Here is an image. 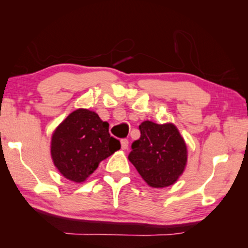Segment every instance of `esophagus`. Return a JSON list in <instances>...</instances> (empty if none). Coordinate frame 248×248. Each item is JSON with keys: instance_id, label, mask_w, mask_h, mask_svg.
I'll use <instances>...</instances> for the list:
<instances>
[{"instance_id": "obj_1", "label": "esophagus", "mask_w": 248, "mask_h": 248, "mask_svg": "<svg viewBox=\"0 0 248 248\" xmlns=\"http://www.w3.org/2000/svg\"><path fill=\"white\" fill-rule=\"evenodd\" d=\"M120 144H121V149H123V150L128 149V146H129V140H125V139L121 140Z\"/></svg>"}]
</instances>
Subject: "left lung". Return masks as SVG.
<instances>
[{
    "label": "left lung",
    "instance_id": "8db88e82",
    "mask_svg": "<svg viewBox=\"0 0 248 248\" xmlns=\"http://www.w3.org/2000/svg\"><path fill=\"white\" fill-rule=\"evenodd\" d=\"M140 138L133 141L128 159L151 187L172 186L182 176L187 163V147L172 123L140 124Z\"/></svg>",
    "mask_w": 248,
    "mask_h": 248
}]
</instances>
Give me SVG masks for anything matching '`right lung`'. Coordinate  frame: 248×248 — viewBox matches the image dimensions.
Listing matches in <instances>:
<instances>
[{"mask_svg": "<svg viewBox=\"0 0 248 248\" xmlns=\"http://www.w3.org/2000/svg\"><path fill=\"white\" fill-rule=\"evenodd\" d=\"M51 157L61 175L82 183L100 162L120 149L108 133V124L87 108L73 110L57 125L51 138Z\"/></svg>", "mask_w": 248, "mask_h": 248, "instance_id": "right-lung-1", "label": "right lung"}]
</instances>
